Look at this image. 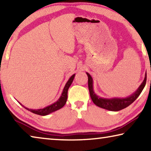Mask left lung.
Wrapping results in <instances>:
<instances>
[{
  "label": "left lung",
  "instance_id": "left-lung-1",
  "mask_svg": "<svg viewBox=\"0 0 151 151\" xmlns=\"http://www.w3.org/2000/svg\"><path fill=\"white\" fill-rule=\"evenodd\" d=\"M88 76V87L89 90L90 97L91 98L93 102L98 107H101V108L106 109L110 111H119V110L123 109L135 101L137 97L139 96L141 92L142 91L143 88L146 85L147 82V74L145 75V80L143 81L142 84L140 85L139 88L137 91L131 95V96L124 98V99H119V98H114V99H103L97 95H95L93 90V79L91 76L88 73H87Z\"/></svg>",
  "mask_w": 151,
  "mask_h": 151
}]
</instances>
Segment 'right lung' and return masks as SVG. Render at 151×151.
Wrapping results in <instances>:
<instances>
[{
    "mask_svg": "<svg viewBox=\"0 0 151 151\" xmlns=\"http://www.w3.org/2000/svg\"><path fill=\"white\" fill-rule=\"evenodd\" d=\"M75 76V75H73V76H71V77L70 78H69V80L68 81V82L66 83L65 87L64 88L63 92L62 93L61 97H60V99L56 103H54V104L50 105V106H47L46 107H45L44 109H28L27 107H25V109H27V110H29V111L32 112V113L37 114V115H40V116H46V115L52 113V112H54L55 111H56V110L61 109L66 104L67 97H68L67 93H68V88L72 84V83H73Z\"/></svg>",
    "mask_w": 151,
    "mask_h": 151,
    "instance_id": "right-lung-1",
    "label": "right lung"
}]
</instances>
